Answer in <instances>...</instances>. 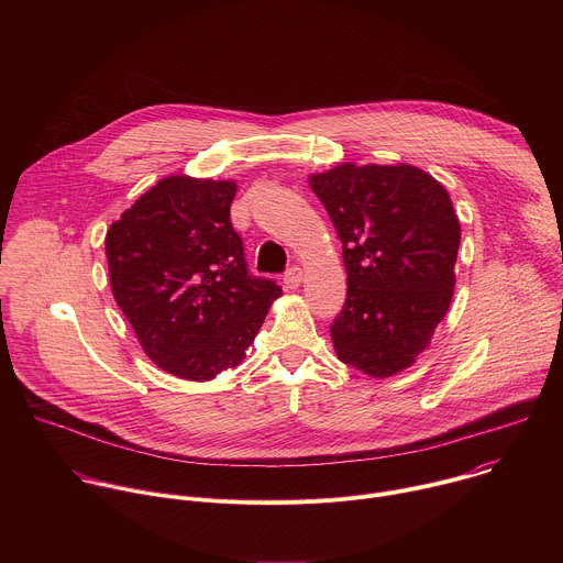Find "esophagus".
<instances>
[{"label":"esophagus","mask_w":563,"mask_h":563,"mask_svg":"<svg viewBox=\"0 0 563 563\" xmlns=\"http://www.w3.org/2000/svg\"><path fill=\"white\" fill-rule=\"evenodd\" d=\"M285 285L289 287V289H296L300 283H302V269L298 267V265H294V267H289L287 272H285Z\"/></svg>","instance_id":"34e87169"}]
</instances>
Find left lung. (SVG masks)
<instances>
[{
  "mask_svg": "<svg viewBox=\"0 0 563 563\" xmlns=\"http://www.w3.org/2000/svg\"><path fill=\"white\" fill-rule=\"evenodd\" d=\"M343 243L339 358L385 378L415 363L448 313L461 227L443 185L410 165H339L309 178Z\"/></svg>",
  "mask_w": 563,
  "mask_h": 563,
  "instance_id": "obj_1",
  "label": "left lung"
}]
</instances>
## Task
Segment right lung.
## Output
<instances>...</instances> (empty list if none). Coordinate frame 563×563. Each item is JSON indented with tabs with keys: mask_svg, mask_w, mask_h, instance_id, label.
I'll return each mask as SVG.
<instances>
[{
	"mask_svg": "<svg viewBox=\"0 0 563 563\" xmlns=\"http://www.w3.org/2000/svg\"><path fill=\"white\" fill-rule=\"evenodd\" d=\"M231 180L169 176L107 231L111 291L146 356L187 380L235 367L283 294L250 274Z\"/></svg>",
	"mask_w": 563,
	"mask_h": 563,
	"instance_id": "obj_1",
	"label": "right lung"
}]
</instances>
